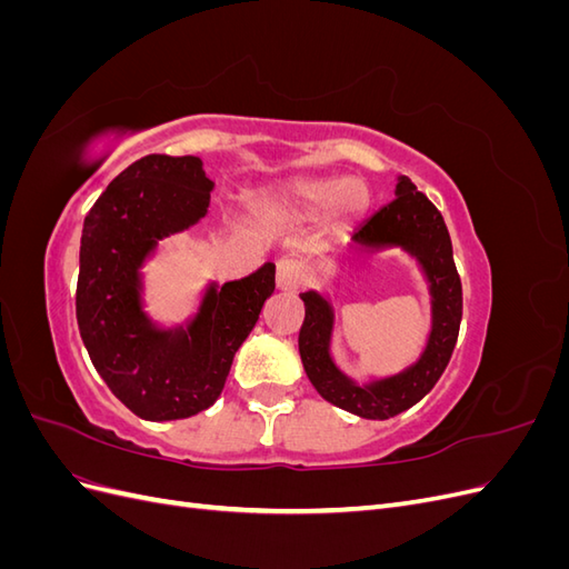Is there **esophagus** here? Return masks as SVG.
I'll return each mask as SVG.
<instances>
[{
    "label": "esophagus",
    "instance_id": "1",
    "mask_svg": "<svg viewBox=\"0 0 569 569\" xmlns=\"http://www.w3.org/2000/svg\"><path fill=\"white\" fill-rule=\"evenodd\" d=\"M274 282L282 291H295L303 282V268L295 258H282L278 263V272H274Z\"/></svg>",
    "mask_w": 569,
    "mask_h": 569
}]
</instances>
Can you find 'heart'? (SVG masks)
Listing matches in <instances>:
<instances>
[{
    "instance_id": "1",
    "label": "heart",
    "mask_w": 569,
    "mask_h": 569,
    "mask_svg": "<svg viewBox=\"0 0 569 569\" xmlns=\"http://www.w3.org/2000/svg\"><path fill=\"white\" fill-rule=\"evenodd\" d=\"M368 206L370 192L363 182L347 176H327L295 178L274 187L258 199L256 209L278 220H301L332 209L337 220L356 222L363 218Z\"/></svg>"
}]
</instances>
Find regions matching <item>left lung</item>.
Instances as JSON below:
<instances>
[{"instance_id": "left-lung-1", "label": "left lung", "mask_w": 569, "mask_h": 569, "mask_svg": "<svg viewBox=\"0 0 569 569\" xmlns=\"http://www.w3.org/2000/svg\"><path fill=\"white\" fill-rule=\"evenodd\" d=\"M351 247L358 251L401 249L416 261L429 295L425 349L416 363L399 372L353 380L332 356L337 325L332 299L325 289H308L301 295L306 320L299 332V353L308 380L325 401L358 418L387 420L425 399L449 366L462 318V287L449 228L437 206L406 176L396 178L393 199L351 234Z\"/></svg>"}]
</instances>
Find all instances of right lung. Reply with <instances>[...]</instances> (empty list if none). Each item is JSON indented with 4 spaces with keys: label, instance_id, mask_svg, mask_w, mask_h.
Segmentation results:
<instances>
[{
    "label": "right lung",
    "instance_id": "right-lung-1",
    "mask_svg": "<svg viewBox=\"0 0 569 569\" xmlns=\"http://www.w3.org/2000/svg\"><path fill=\"white\" fill-rule=\"evenodd\" d=\"M213 187L199 157L149 153L84 216L80 337L101 380L142 420H182L213 406L274 291V266L266 263L242 280L206 282L184 322L166 325L147 311V263L166 237L206 218Z\"/></svg>",
    "mask_w": 569,
    "mask_h": 569
}]
</instances>
